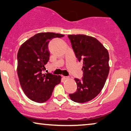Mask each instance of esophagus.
I'll return each mask as SVG.
<instances>
[{"label":"esophagus","instance_id":"34e87169","mask_svg":"<svg viewBox=\"0 0 131 131\" xmlns=\"http://www.w3.org/2000/svg\"><path fill=\"white\" fill-rule=\"evenodd\" d=\"M62 78H63V80H68V79L69 78V77H65V76H62Z\"/></svg>","mask_w":131,"mask_h":131}]
</instances>
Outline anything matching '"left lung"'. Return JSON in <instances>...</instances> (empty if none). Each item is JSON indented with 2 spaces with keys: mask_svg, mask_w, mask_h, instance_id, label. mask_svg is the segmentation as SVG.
Wrapping results in <instances>:
<instances>
[{
  "mask_svg": "<svg viewBox=\"0 0 131 131\" xmlns=\"http://www.w3.org/2000/svg\"><path fill=\"white\" fill-rule=\"evenodd\" d=\"M79 62H83L82 80L75 78V93L70 94L73 102L82 103L95 98L102 91L109 72V55L102 43L93 37L84 34L68 35Z\"/></svg>",
  "mask_w": 131,
  "mask_h": 131,
  "instance_id": "8db88e82",
  "label": "left lung"
}]
</instances>
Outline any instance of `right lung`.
Masks as SVG:
<instances>
[{
  "instance_id": "1",
  "label": "right lung",
  "mask_w": 131,
  "mask_h": 131,
  "mask_svg": "<svg viewBox=\"0 0 131 131\" xmlns=\"http://www.w3.org/2000/svg\"><path fill=\"white\" fill-rule=\"evenodd\" d=\"M64 35L40 32L31 37L19 47L17 54V73L21 88L30 100L44 103L50 98L54 86L61 81L60 75L43 73L49 60L48 45L53 38Z\"/></svg>"
}]
</instances>
